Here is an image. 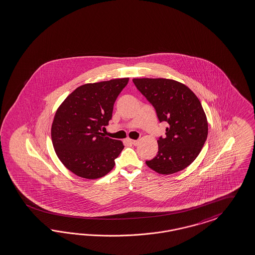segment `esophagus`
<instances>
[{
  "instance_id": "1",
  "label": "esophagus",
  "mask_w": 255,
  "mask_h": 255,
  "mask_svg": "<svg viewBox=\"0 0 255 255\" xmlns=\"http://www.w3.org/2000/svg\"><path fill=\"white\" fill-rule=\"evenodd\" d=\"M128 141H130L133 145H137V144L139 143V141H137V140H131V139H130V140H128Z\"/></svg>"
}]
</instances>
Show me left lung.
I'll return each instance as SVG.
<instances>
[{
	"label": "left lung",
	"instance_id": "obj_1",
	"mask_svg": "<svg viewBox=\"0 0 255 255\" xmlns=\"http://www.w3.org/2000/svg\"><path fill=\"white\" fill-rule=\"evenodd\" d=\"M133 83L155 108L160 122H167L165 137L158 140L156 157L145 163L161 175L185 169L207 139L206 114L188 87L167 78H133Z\"/></svg>",
	"mask_w": 255,
	"mask_h": 255
}]
</instances>
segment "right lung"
<instances>
[{
	"label": "right lung",
	"mask_w": 255,
	"mask_h": 255,
	"mask_svg": "<svg viewBox=\"0 0 255 255\" xmlns=\"http://www.w3.org/2000/svg\"><path fill=\"white\" fill-rule=\"evenodd\" d=\"M128 80L80 86L58 107L51 128L53 145L63 165L76 176L99 179L114 168L123 141L105 137L101 129L112 119L114 102Z\"/></svg>",
	"instance_id": "add662e5"
}]
</instances>
